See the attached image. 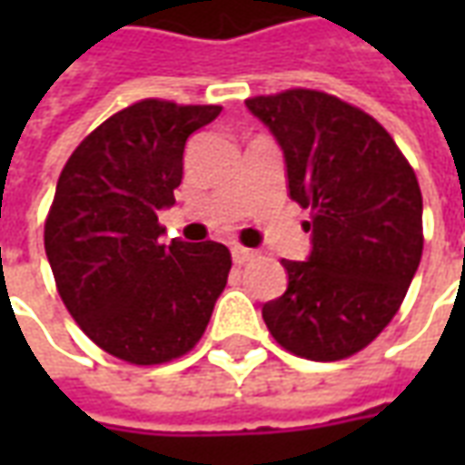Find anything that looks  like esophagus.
I'll return each instance as SVG.
<instances>
[{"label":"esophagus","instance_id":"obj_1","mask_svg":"<svg viewBox=\"0 0 465 465\" xmlns=\"http://www.w3.org/2000/svg\"><path fill=\"white\" fill-rule=\"evenodd\" d=\"M232 256H233V263H236V266H243V263L252 262L253 256H256V252H253V249H246V246H239V243H236V246H232Z\"/></svg>","mask_w":465,"mask_h":465}]
</instances>
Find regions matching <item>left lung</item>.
Masks as SVG:
<instances>
[{
	"mask_svg": "<svg viewBox=\"0 0 465 465\" xmlns=\"http://www.w3.org/2000/svg\"><path fill=\"white\" fill-rule=\"evenodd\" d=\"M246 106L282 146L289 196L312 209V253L283 259L289 286L263 322L302 359H349L389 326L419 269V179L391 134L336 96L289 89Z\"/></svg>",
	"mask_w": 465,
	"mask_h": 465,
	"instance_id": "left-lung-1",
	"label": "left lung"
}]
</instances>
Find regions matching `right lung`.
<instances>
[{
  "label": "right lung",
  "instance_id": "obj_1",
  "mask_svg": "<svg viewBox=\"0 0 465 465\" xmlns=\"http://www.w3.org/2000/svg\"><path fill=\"white\" fill-rule=\"evenodd\" d=\"M213 104L142 99L79 143L56 182L45 249L82 331L116 359L153 366L192 351L222 296L223 243L159 242V212L182 183L183 146Z\"/></svg>",
  "mask_w": 465,
  "mask_h": 465
}]
</instances>
